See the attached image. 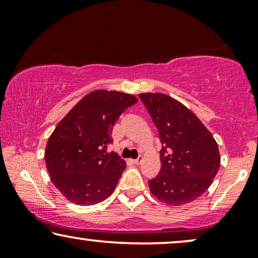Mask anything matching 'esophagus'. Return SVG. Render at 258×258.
Instances as JSON below:
<instances>
[{"label":"esophagus","mask_w":258,"mask_h":258,"mask_svg":"<svg viewBox=\"0 0 258 258\" xmlns=\"http://www.w3.org/2000/svg\"><path fill=\"white\" fill-rule=\"evenodd\" d=\"M142 161H143V157L142 156H139L137 158H135V160H134V163H135V164H141V163H142Z\"/></svg>","instance_id":"obj_1"}]
</instances>
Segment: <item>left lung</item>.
Here are the masks:
<instances>
[{
  "mask_svg": "<svg viewBox=\"0 0 258 258\" xmlns=\"http://www.w3.org/2000/svg\"><path fill=\"white\" fill-rule=\"evenodd\" d=\"M160 134L161 170L149 189L161 202L182 206L211 185L221 163L218 146L199 117L181 102L161 93L139 95Z\"/></svg>",
  "mask_w": 258,
  "mask_h": 258,
  "instance_id": "left-lung-1",
  "label": "left lung"
}]
</instances>
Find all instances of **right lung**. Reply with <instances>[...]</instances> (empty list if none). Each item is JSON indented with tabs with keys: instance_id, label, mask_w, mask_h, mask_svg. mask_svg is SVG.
<instances>
[{
	"instance_id": "obj_1",
	"label": "right lung",
	"mask_w": 258,
	"mask_h": 258,
	"mask_svg": "<svg viewBox=\"0 0 258 258\" xmlns=\"http://www.w3.org/2000/svg\"><path fill=\"white\" fill-rule=\"evenodd\" d=\"M136 102L134 95L119 91H91L52 132L45 164L51 182L70 202L94 206L114 192L125 162L107 149L119 115Z\"/></svg>"
}]
</instances>
